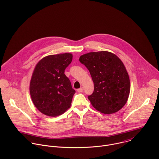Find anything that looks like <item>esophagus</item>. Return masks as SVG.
<instances>
[{"label":"esophagus","instance_id":"1","mask_svg":"<svg viewBox=\"0 0 159 159\" xmlns=\"http://www.w3.org/2000/svg\"><path fill=\"white\" fill-rule=\"evenodd\" d=\"M84 91V88L82 87H80V89H79L78 90H77V92H79V93H80V92H82Z\"/></svg>","mask_w":159,"mask_h":159}]
</instances>
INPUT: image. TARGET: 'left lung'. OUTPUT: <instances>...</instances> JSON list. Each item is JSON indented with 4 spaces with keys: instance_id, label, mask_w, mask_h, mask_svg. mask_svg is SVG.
Wrapping results in <instances>:
<instances>
[{
    "instance_id": "1",
    "label": "left lung",
    "mask_w": 159,
    "mask_h": 159,
    "mask_svg": "<svg viewBox=\"0 0 159 159\" xmlns=\"http://www.w3.org/2000/svg\"><path fill=\"white\" fill-rule=\"evenodd\" d=\"M79 61L89 70L94 90L88 96L92 106L105 114L120 111L127 102L130 83L122 61L107 51L92 52L81 56Z\"/></svg>"
}]
</instances>
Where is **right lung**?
I'll return each instance as SVG.
<instances>
[{"mask_svg":"<svg viewBox=\"0 0 159 159\" xmlns=\"http://www.w3.org/2000/svg\"><path fill=\"white\" fill-rule=\"evenodd\" d=\"M72 57L70 53L48 56L35 67L30 93L34 105L43 114L56 117L70 108L75 91L64 72Z\"/></svg>","mask_w":159,"mask_h":159,"instance_id":"add662e5","label":"right lung"}]
</instances>
